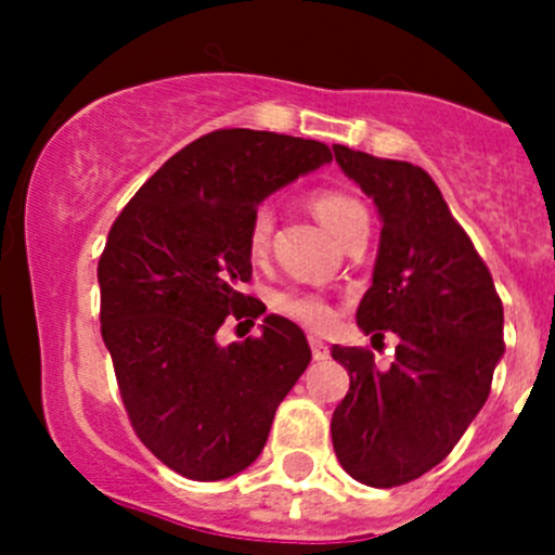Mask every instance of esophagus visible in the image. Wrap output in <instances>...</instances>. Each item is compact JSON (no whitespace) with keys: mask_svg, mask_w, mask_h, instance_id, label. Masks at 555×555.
Listing matches in <instances>:
<instances>
[{"mask_svg":"<svg viewBox=\"0 0 555 555\" xmlns=\"http://www.w3.org/2000/svg\"><path fill=\"white\" fill-rule=\"evenodd\" d=\"M309 344H311V354H313V360H327L330 357V349H327V344H324L322 338H309Z\"/></svg>","mask_w":555,"mask_h":555,"instance_id":"esophagus-1","label":"esophagus"}]
</instances>
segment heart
I'll return each instance as SVG.
<instances>
[{"instance_id": "obj_1", "label": "heart", "mask_w": 555, "mask_h": 555, "mask_svg": "<svg viewBox=\"0 0 555 555\" xmlns=\"http://www.w3.org/2000/svg\"><path fill=\"white\" fill-rule=\"evenodd\" d=\"M311 211L317 215V220L333 233L340 242L346 231L354 225L360 217L365 215V206L357 198H351L344 190H317L311 195ZM271 231H273V211L271 206H257L255 215L249 220V231H246V249L255 260H260L268 251L271 244ZM273 309L284 317L295 319V322L306 324V327L322 330L333 322L335 311L322 295L317 293H304V289H282V293L273 295Z\"/></svg>"}]
</instances>
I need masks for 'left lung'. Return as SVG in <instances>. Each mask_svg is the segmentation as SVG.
Masks as SVG:
<instances>
[{"instance_id":"1","label":"left lung","mask_w":555,"mask_h":555,"mask_svg":"<svg viewBox=\"0 0 555 555\" xmlns=\"http://www.w3.org/2000/svg\"><path fill=\"white\" fill-rule=\"evenodd\" d=\"M333 153L382 217L357 324L400 344L386 371L365 349H330L351 378L330 433L351 478L391 489L443 462L478 416L505 354V317L489 268L427 171L344 144Z\"/></svg>"}]
</instances>
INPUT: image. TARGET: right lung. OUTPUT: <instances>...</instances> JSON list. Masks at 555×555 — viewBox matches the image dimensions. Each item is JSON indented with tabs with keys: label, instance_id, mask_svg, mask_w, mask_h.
I'll return each instance as SVG.
<instances>
[{
	"label": "right lung",
	"instance_id": "add662e5",
	"mask_svg": "<svg viewBox=\"0 0 555 555\" xmlns=\"http://www.w3.org/2000/svg\"><path fill=\"white\" fill-rule=\"evenodd\" d=\"M330 160L313 139L211 131L166 160L106 236L102 338L122 405L139 440L184 478L222 480L249 467L309 367L304 330L279 313L262 319L257 338L231 346L217 344V330L228 313L266 311L242 293L255 209Z\"/></svg>",
	"mask_w": 555,
	"mask_h": 555
}]
</instances>
